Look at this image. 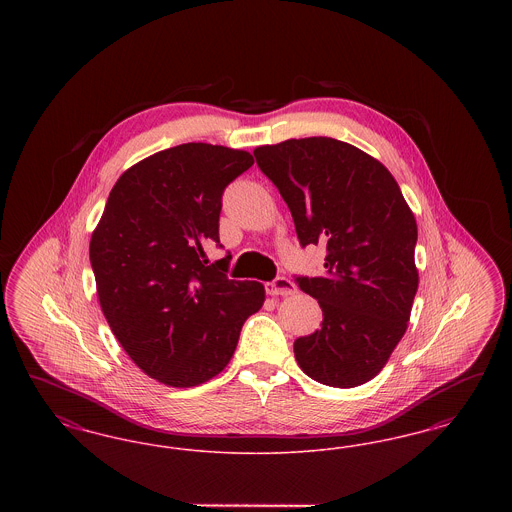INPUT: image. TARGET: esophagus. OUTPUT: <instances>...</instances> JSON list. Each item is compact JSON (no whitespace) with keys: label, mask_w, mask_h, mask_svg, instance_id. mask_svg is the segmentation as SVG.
I'll return each mask as SVG.
<instances>
[{"label":"esophagus","mask_w":512,"mask_h":512,"mask_svg":"<svg viewBox=\"0 0 512 512\" xmlns=\"http://www.w3.org/2000/svg\"><path fill=\"white\" fill-rule=\"evenodd\" d=\"M265 290H267L268 295H292L297 288H295L292 280H288L286 276H278L272 282L265 284Z\"/></svg>","instance_id":"1"}]
</instances>
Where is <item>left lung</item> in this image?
<instances>
[{
	"label": "left lung",
	"instance_id": "obj_1",
	"mask_svg": "<svg viewBox=\"0 0 512 512\" xmlns=\"http://www.w3.org/2000/svg\"><path fill=\"white\" fill-rule=\"evenodd\" d=\"M259 169L292 211L299 244L326 245L324 274L295 278L322 326L297 338L301 370L324 386L355 388L388 363L411 318L416 220L391 172L334 138L255 147Z\"/></svg>",
	"mask_w": 512,
	"mask_h": 512
}]
</instances>
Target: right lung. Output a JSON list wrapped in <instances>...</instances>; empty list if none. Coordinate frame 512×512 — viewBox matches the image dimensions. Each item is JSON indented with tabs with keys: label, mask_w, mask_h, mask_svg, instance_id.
<instances>
[{
	"label": "right lung",
	"mask_w": 512,
	"mask_h": 512,
	"mask_svg": "<svg viewBox=\"0 0 512 512\" xmlns=\"http://www.w3.org/2000/svg\"><path fill=\"white\" fill-rule=\"evenodd\" d=\"M253 165L244 149L182 144L121 174L90 240L99 305L126 355L171 388L199 386L230 363L261 282L228 280L219 244L224 188Z\"/></svg>",
	"instance_id": "1"
}]
</instances>
